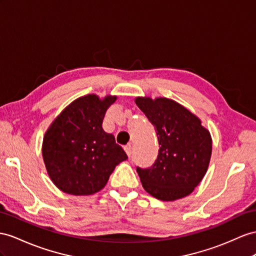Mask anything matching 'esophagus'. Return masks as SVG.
Segmentation results:
<instances>
[{"label":"esophagus","instance_id":"1","mask_svg":"<svg viewBox=\"0 0 256 256\" xmlns=\"http://www.w3.org/2000/svg\"><path fill=\"white\" fill-rule=\"evenodd\" d=\"M124 150H126V154L128 156H130V154H132V146L130 145H126V146H124Z\"/></svg>","mask_w":256,"mask_h":256}]
</instances>
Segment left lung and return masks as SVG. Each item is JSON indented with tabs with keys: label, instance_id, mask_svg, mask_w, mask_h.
I'll list each match as a JSON object with an SVG mask.
<instances>
[{
	"label": "left lung",
	"instance_id": "obj_1",
	"mask_svg": "<svg viewBox=\"0 0 256 256\" xmlns=\"http://www.w3.org/2000/svg\"><path fill=\"white\" fill-rule=\"evenodd\" d=\"M135 102L154 126L160 146L152 166L136 168L144 189L162 201L190 194L208 171L210 132L198 116L168 98L136 97Z\"/></svg>",
	"mask_w": 256,
	"mask_h": 256
}]
</instances>
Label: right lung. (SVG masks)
Wrapping results in <instances>:
<instances>
[{
  "instance_id": "1",
  "label": "right lung",
  "mask_w": 256,
  "mask_h": 256,
  "mask_svg": "<svg viewBox=\"0 0 256 256\" xmlns=\"http://www.w3.org/2000/svg\"><path fill=\"white\" fill-rule=\"evenodd\" d=\"M116 96L95 94L78 98L66 107L46 130L42 154L52 182L62 192L93 194L128 156L112 134L102 130L107 109Z\"/></svg>"
}]
</instances>
